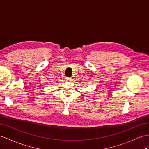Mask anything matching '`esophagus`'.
Returning a JSON list of instances; mask_svg holds the SVG:
<instances>
[{"instance_id": "esophagus-1", "label": "esophagus", "mask_w": 149, "mask_h": 149, "mask_svg": "<svg viewBox=\"0 0 149 149\" xmlns=\"http://www.w3.org/2000/svg\"><path fill=\"white\" fill-rule=\"evenodd\" d=\"M66 79H67V80H70L71 78H70V77H66Z\"/></svg>"}]
</instances>
